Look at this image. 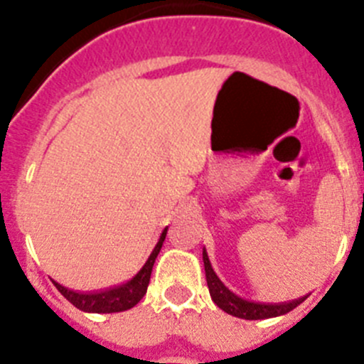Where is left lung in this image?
<instances>
[{"mask_svg":"<svg viewBox=\"0 0 364 364\" xmlns=\"http://www.w3.org/2000/svg\"><path fill=\"white\" fill-rule=\"evenodd\" d=\"M202 260H204V269H205V281H208V288H210V294L213 302L217 304L220 310H224L226 314L235 315L239 319H247V321H257V319H269V317H277V315H284L288 311H291L294 308H297L308 295L301 299H295L290 302H275V304H264V302H253L246 301V299L235 295L233 291H230L226 286L222 284L220 279L217 277V273L213 272L210 262V257L202 252Z\"/></svg>","mask_w":364,"mask_h":364,"instance_id":"1","label":"left lung"}]
</instances>
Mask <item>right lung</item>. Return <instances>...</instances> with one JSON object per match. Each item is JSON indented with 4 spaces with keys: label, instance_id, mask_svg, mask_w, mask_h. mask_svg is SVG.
Wrapping results in <instances>:
<instances>
[{
    "label": "right lung",
    "instance_id": "obj_1",
    "mask_svg": "<svg viewBox=\"0 0 364 364\" xmlns=\"http://www.w3.org/2000/svg\"><path fill=\"white\" fill-rule=\"evenodd\" d=\"M167 228L160 235L159 242L154 246V250L151 252L149 259L146 260V264L142 266V269L134 275L131 281L124 282L120 286H114V288H109L104 291H92V294H80V291L67 290L65 286L56 284V288L60 290V294L74 304L82 311H92V314H114V311H125L133 308L134 304L140 302V299L146 295L147 286H149L151 272H153L154 259L159 257L160 250H162V244L166 240Z\"/></svg>",
    "mask_w": 364,
    "mask_h": 364
}]
</instances>
